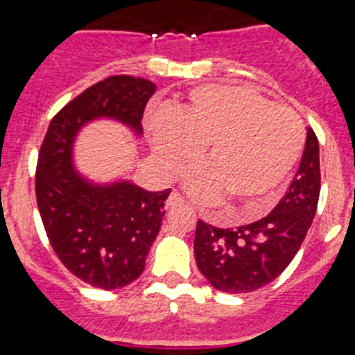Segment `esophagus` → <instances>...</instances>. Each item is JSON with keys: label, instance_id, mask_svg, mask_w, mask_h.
<instances>
[{"label": "esophagus", "instance_id": "esophagus-1", "mask_svg": "<svg viewBox=\"0 0 355 355\" xmlns=\"http://www.w3.org/2000/svg\"><path fill=\"white\" fill-rule=\"evenodd\" d=\"M184 203L185 200L177 193V191H171V194L168 196V200H166V207H168V209H175V207H180L184 205Z\"/></svg>", "mask_w": 355, "mask_h": 355}]
</instances>
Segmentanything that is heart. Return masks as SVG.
I'll return each mask as SVG.
<instances>
[{
	"instance_id": "heart-1",
	"label": "heart",
	"mask_w": 355,
	"mask_h": 355,
	"mask_svg": "<svg viewBox=\"0 0 355 355\" xmlns=\"http://www.w3.org/2000/svg\"><path fill=\"white\" fill-rule=\"evenodd\" d=\"M150 132L162 175L178 177L207 146V164L187 178L189 193L200 201L221 196L251 214L270 205L304 146L292 110L237 85L198 86L175 113L155 114Z\"/></svg>"
}]
</instances>
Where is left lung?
<instances>
[{
	"instance_id": "obj_1",
	"label": "left lung",
	"mask_w": 355,
	"mask_h": 355,
	"mask_svg": "<svg viewBox=\"0 0 355 355\" xmlns=\"http://www.w3.org/2000/svg\"><path fill=\"white\" fill-rule=\"evenodd\" d=\"M318 196V139L313 129H308L299 170L269 216L226 230L198 221L194 237L198 269L221 292L248 293L269 285L301 248L317 212Z\"/></svg>"
}]
</instances>
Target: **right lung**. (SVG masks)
<instances>
[{
    "mask_svg": "<svg viewBox=\"0 0 355 355\" xmlns=\"http://www.w3.org/2000/svg\"><path fill=\"white\" fill-rule=\"evenodd\" d=\"M155 88L132 76L98 81L53 118L38 154L35 193L47 239L70 272L102 290L141 276L171 191L150 193L129 180L95 184L76 171L72 148L79 130L97 118L141 136L143 111Z\"/></svg>",
    "mask_w": 355,
    "mask_h": 355,
    "instance_id": "obj_1",
    "label": "right lung"
}]
</instances>
